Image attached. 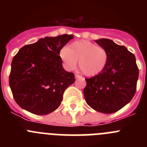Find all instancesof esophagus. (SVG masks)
Listing matches in <instances>:
<instances>
[{"label": "esophagus", "instance_id": "obj_1", "mask_svg": "<svg viewBox=\"0 0 147 147\" xmlns=\"http://www.w3.org/2000/svg\"><path fill=\"white\" fill-rule=\"evenodd\" d=\"M75 78L76 79H79V78H82V76L79 74H75Z\"/></svg>", "mask_w": 147, "mask_h": 147}]
</instances>
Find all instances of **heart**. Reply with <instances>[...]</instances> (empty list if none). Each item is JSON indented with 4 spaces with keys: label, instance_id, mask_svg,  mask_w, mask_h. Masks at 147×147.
<instances>
[{
    "label": "heart",
    "instance_id": "heart-1",
    "mask_svg": "<svg viewBox=\"0 0 147 147\" xmlns=\"http://www.w3.org/2000/svg\"><path fill=\"white\" fill-rule=\"evenodd\" d=\"M61 59L67 69H73L77 65L82 72L88 76L98 75L106 67L108 53L104 48L88 40H79L65 47L59 53Z\"/></svg>",
    "mask_w": 147,
    "mask_h": 147
}]
</instances>
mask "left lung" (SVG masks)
<instances>
[{"mask_svg": "<svg viewBox=\"0 0 147 147\" xmlns=\"http://www.w3.org/2000/svg\"><path fill=\"white\" fill-rule=\"evenodd\" d=\"M107 51L109 59L98 75L85 79V101L90 107L103 113L117 112L134 96L139 70L136 57L124 45L109 39L95 40Z\"/></svg>", "mask_w": 147, "mask_h": 147, "instance_id": "1", "label": "left lung"}]
</instances>
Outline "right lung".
I'll return each instance as SVG.
<instances>
[{
  "label": "right lung",
  "mask_w": 147,
  "mask_h": 147,
  "mask_svg": "<svg viewBox=\"0 0 147 147\" xmlns=\"http://www.w3.org/2000/svg\"><path fill=\"white\" fill-rule=\"evenodd\" d=\"M72 34L41 38L24 45L13 57L9 86L15 102L35 115H47L59 107L74 74L62 67L60 50Z\"/></svg>",
  "instance_id": "1"
}]
</instances>
